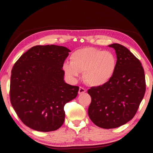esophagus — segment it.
I'll use <instances>...</instances> for the list:
<instances>
[{
	"mask_svg": "<svg viewBox=\"0 0 153 153\" xmlns=\"http://www.w3.org/2000/svg\"><path fill=\"white\" fill-rule=\"evenodd\" d=\"M85 92H86V89L85 88H83V87H79V91H78V93L79 94V95H81V94L85 93Z\"/></svg>",
	"mask_w": 153,
	"mask_h": 153,
	"instance_id": "1",
	"label": "esophagus"
}]
</instances>
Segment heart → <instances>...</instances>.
I'll list each match as a JSON object with an SVG mask.
<instances>
[{"label":"heart","mask_w":153,"mask_h":153,"mask_svg":"<svg viewBox=\"0 0 153 153\" xmlns=\"http://www.w3.org/2000/svg\"><path fill=\"white\" fill-rule=\"evenodd\" d=\"M114 55L108 51H102L93 47H85L71 54L70 62L63 65L65 74L76 79L83 71V78L91 86H100L112 78L116 68Z\"/></svg>","instance_id":"obj_1"}]
</instances>
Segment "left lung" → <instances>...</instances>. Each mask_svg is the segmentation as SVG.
<instances>
[{"mask_svg": "<svg viewBox=\"0 0 153 153\" xmlns=\"http://www.w3.org/2000/svg\"><path fill=\"white\" fill-rule=\"evenodd\" d=\"M108 47L116 54L115 72L106 83L87 91L91 97L89 118L104 129L118 128L134 118L146 90L144 70L138 58L122 45Z\"/></svg>", "mask_w": 153, "mask_h": 153, "instance_id": "obj_1", "label": "left lung"}]
</instances>
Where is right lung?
<instances>
[{"instance_id": "obj_1", "label": "right lung", "mask_w": 153, "mask_h": 153, "mask_svg": "<svg viewBox=\"0 0 153 153\" xmlns=\"http://www.w3.org/2000/svg\"><path fill=\"white\" fill-rule=\"evenodd\" d=\"M70 51L58 45H37L25 52L12 70L10 98L22 122L39 131L63 124L64 106L76 98L79 87L65 83L63 64Z\"/></svg>"}]
</instances>
